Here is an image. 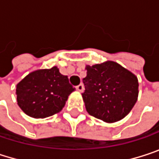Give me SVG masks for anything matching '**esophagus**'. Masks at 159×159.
Wrapping results in <instances>:
<instances>
[{
  "mask_svg": "<svg viewBox=\"0 0 159 159\" xmlns=\"http://www.w3.org/2000/svg\"><path fill=\"white\" fill-rule=\"evenodd\" d=\"M76 90L80 92V93H82L83 91H84V84H80L79 85H77L76 86Z\"/></svg>",
  "mask_w": 159,
  "mask_h": 159,
  "instance_id": "1",
  "label": "esophagus"
}]
</instances>
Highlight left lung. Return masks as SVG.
<instances>
[{"mask_svg":"<svg viewBox=\"0 0 159 159\" xmlns=\"http://www.w3.org/2000/svg\"><path fill=\"white\" fill-rule=\"evenodd\" d=\"M85 70L82 97L86 111L108 123L127 116L138 98L136 75L112 61L86 65Z\"/></svg>","mask_w":159,"mask_h":159,"instance_id":"left-lung-1","label":"left lung"}]
</instances>
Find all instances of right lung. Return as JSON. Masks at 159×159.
<instances>
[{"label":"right lung","instance_id":"add662e5","mask_svg":"<svg viewBox=\"0 0 159 159\" xmlns=\"http://www.w3.org/2000/svg\"><path fill=\"white\" fill-rule=\"evenodd\" d=\"M74 88L66 75L54 66L28 74L16 84L20 109L35 119H44L62 110Z\"/></svg>","mask_w":159,"mask_h":159}]
</instances>
